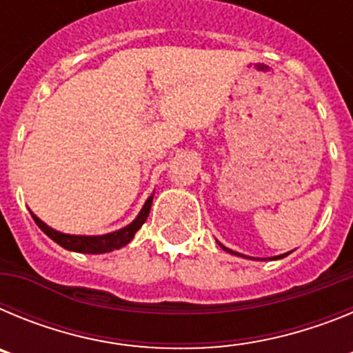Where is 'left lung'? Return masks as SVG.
Masks as SVG:
<instances>
[{
    "label": "left lung",
    "mask_w": 353,
    "mask_h": 353,
    "mask_svg": "<svg viewBox=\"0 0 353 353\" xmlns=\"http://www.w3.org/2000/svg\"><path fill=\"white\" fill-rule=\"evenodd\" d=\"M217 244L221 245V248L224 249V251L226 252H230V254H235V256H244V254H240V252H235V251H232V249H228V248H224L223 244H221V242H217ZM285 256H288V252H286V254H279V256H274V258H269V260H279V258H285ZM244 258H249V256H244ZM251 260H254V258H251ZM265 260V258H263Z\"/></svg>",
    "instance_id": "left-lung-1"
}]
</instances>
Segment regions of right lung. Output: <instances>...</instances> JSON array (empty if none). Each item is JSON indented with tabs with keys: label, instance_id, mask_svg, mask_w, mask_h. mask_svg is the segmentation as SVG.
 <instances>
[{
	"label": "right lung",
	"instance_id": "add662e5",
	"mask_svg": "<svg viewBox=\"0 0 353 353\" xmlns=\"http://www.w3.org/2000/svg\"><path fill=\"white\" fill-rule=\"evenodd\" d=\"M152 201H154V194L150 196L148 199L143 205L141 212L138 214V217L132 221L130 224H127L125 228L117 230L113 233H105V235H68V233H61L52 230L51 226L40 221L33 212H31V217L35 219L37 226L42 230L49 239H52L56 244H60L63 249L74 252H86V254H102V252L114 251V249H120L123 245H127L130 240L134 239L136 232L143 226V223L146 221L150 214V208H152Z\"/></svg>",
	"mask_w": 353,
	"mask_h": 353
}]
</instances>
